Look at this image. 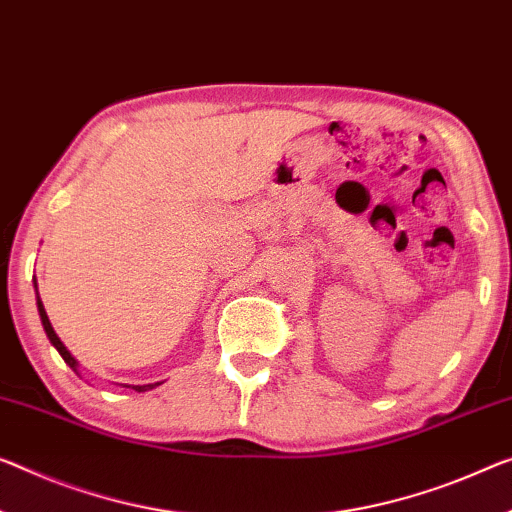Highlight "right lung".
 Here are the masks:
<instances>
[{"instance_id":"add662e5","label":"right lung","mask_w":512,"mask_h":512,"mask_svg":"<svg viewBox=\"0 0 512 512\" xmlns=\"http://www.w3.org/2000/svg\"><path fill=\"white\" fill-rule=\"evenodd\" d=\"M38 313H41V322H43V329H45V334H47V338H50V343L54 345V348L59 350V355L64 357V361L66 364L73 368V371H77V361H75V357L70 355V352L66 350V345L61 343V338L57 336V332H54V327H52V322H50V318H47V313H45V309H43V302H41V297H38ZM157 384H162V382H155V384H137V387H132L135 391H148V389H155ZM130 387V384H128Z\"/></svg>"}]
</instances>
